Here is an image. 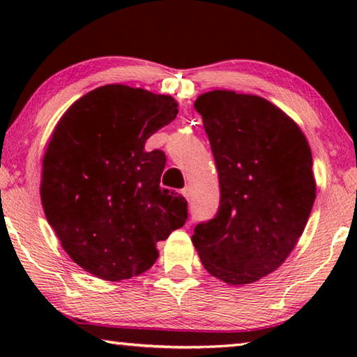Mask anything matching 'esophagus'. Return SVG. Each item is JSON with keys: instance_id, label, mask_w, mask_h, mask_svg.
<instances>
[{"instance_id": "34e87169", "label": "esophagus", "mask_w": 357, "mask_h": 357, "mask_svg": "<svg viewBox=\"0 0 357 357\" xmlns=\"http://www.w3.org/2000/svg\"><path fill=\"white\" fill-rule=\"evenodd\" d=\"M181 192H183V195L187 198V200H189V198H190V189H189V187H184V189L181 190Z\"/></svg>"}]
</instances>
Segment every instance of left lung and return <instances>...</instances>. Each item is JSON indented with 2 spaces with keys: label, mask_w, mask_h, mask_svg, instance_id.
I'll return each instance as SVG.
<instances>
[{
  "label": "left lung",
  "mask_w": 357,
  "mask_h": 357,
  "mask_svg": "<svg viewBox=\"0 0 357 357\" xmlns=\"http://www.w3.org/2000/svg\"><path fill=\"white\" fill-rule=\"evenodd\" d=\"M195 108L219 172L220 206L192 243L215 279L252 283L285 261L309 220L317 197L309 143L258 96L217 89Z\"/></svg>",
  "instance_id": "1"
}]
</instances>
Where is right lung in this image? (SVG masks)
Here are the masks:
<instances>
[{
    "label": "right lung",
    "mask_w": 357,
    "mask_h": 357,
    "mask_svg": "<svg viewBox=\"0 0 357 357\" xmlns=\"http://www.w3.org/2000/svg\"><path fill=\"white\" fill-rule=\"evenodd\" d=\"M178 114L170 96L105 84L59 119L42 164L40 200L63 249L118 282L154 264L155 244L187 220L183 195L160 187L165 154L144 142Z\"/></svg>",
    "instance_id": "1"
}]
</instances>
